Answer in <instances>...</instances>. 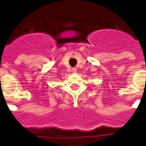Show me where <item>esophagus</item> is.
I'll return each instance as SVG.
<instances>
[{
    "mask_svg": "<svg viewBox=\"0 0 146 146\" xmlns=\"http://www.w3.org/2000/svg\"><path fill=\"white\" fill-rule=\"evenodd\" d=\"M72 72H73V73H76V68H73V69H72Z\"/></svg>",
    "mask_w": 146,
    "mask_h": 146,
    "instance_id": "1",
    "label": "esophagus"
}]
</instances>
